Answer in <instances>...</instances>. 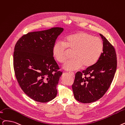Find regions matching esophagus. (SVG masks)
Instances as JSON below:
<instances>
[{
	"label": "esophagus",
	"instance_id": "esophagus-1",
	"mask_svg": "<svg viewBox=\"0 0 125 125\" xmlns=\"http://www.w3.org/2000/svg\"><path fill=\"white\" fill-rule=\"evenodd\" d=\"M69 73H70V74H71L73 77H74V73H73V72H70Z\"/></svg>",
	"mask_w": 125,
	"mask_h": 125
}]
</instances>
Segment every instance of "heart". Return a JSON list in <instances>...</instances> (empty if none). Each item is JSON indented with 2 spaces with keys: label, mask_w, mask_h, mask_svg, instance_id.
Returning <instances> with one entry per match:
<instances>
[{
  "label": "heart",
  "mask_w": 125,
  "mask_h": 125,
  "mask_svg": "<svg viewBox=\"0 0 125 125\" xmlns=\"http://www.w3.org/2000/svg\"><path fill=\"white\" fill-rule=\"evenodd\" d=\"M104 45L98 37L85 31H79L67 37L65 42H56L53 45V56L60 63L65 62L70 51L74 52V59L67 61L63 68L67 71H74L83 65L91 67L98 61L103 51Z\"/></svg>",
  "instance_id": "b5f03b06"
}]
</instances>
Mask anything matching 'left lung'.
Here are the masks:
<instances>
[{
  "mask_svg": "<svg viewBox=\"0 0 125 125\" xmlns=\"http://www.w3.org/2000/svg\"><path fill=\"white\" fill-rule=\"evenodd\" d=\"M100 35L104 45L100 58L94 65L76 73L72 85L74 98L81 103H93L101 99L109 89L116 70L115 48L104 36Z\"/></svg>",
  "mask_w": 125,
  "mask_h": 125,
  "instance_id": "8db88e82",
  "label": "left lung"
}]
</instances>
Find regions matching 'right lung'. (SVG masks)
<instances>
[{
	"label": "right lung",
	"mask_w": 125,
	"mask_h": 125,
	"mask_svg": "<svg viewBox=\"0 0 125 125\" xmlns=\"http://www.w3.org/2000/svg\"><path fill=\"white\" fill-rule=\"evenodd\" d=\"M64 29L59 27L30 32L21 37L14 48L13 65L16 79L24 93L40 103L56 96L62 72L53 57L52 48Z\"/></svg>",
	"instance_id": "1"
}]
</instances>
